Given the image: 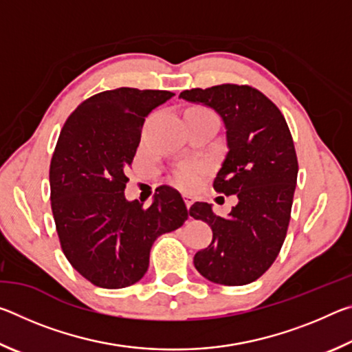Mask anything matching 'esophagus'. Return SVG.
<instances>
[{
  "label": "esophagus",
  "instance_id": "esophagus-1",
  "mask_svg": "<svg viewBox=\"0 0 352 352\" xmlns=\"http://www.w3.org/2000/svg\"><path fill=\"white\" fill-rule=\"evenodd\" d=\"M183 197H184V204H186V208L189 210V208L194 204V199L190 197V195H183Z\"/></svg>",
  "mask_w": 352,
  "mask_h": 352
}]
</instances>
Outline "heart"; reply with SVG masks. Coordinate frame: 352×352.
I'll use <instances>...</instances> for the list:
<instances>
[{"label": "heart", "mask_w": 352, "mask_h": 352, "mask_svg": "<svg viewBox=\"0 0 352 352\" xmlns=\"http://www.w3.org/2000/svg\"><path fill=\"white\" fill-rule=\"evenodd\" d=\"M201 170L204 169L197 164H183L175 170V183L183 189L192 188L194 184H197Z\"/></svg>", "instance_id": "1"}]
</instances>
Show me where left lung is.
<instances>
[{
    "mask_svg": "<svg viewBox=\"0 0 352 352\" xmlns=\"http://www.w3.org/2000/svg\"><path fill=\"white\" fill-rule=\"evenodd\" d=\"M180 99L210 107L222 118L226 146L214 189L236 195L226 217L195 201L189 216L212 230L208 248L194 256L201 276L223 285H243L269 270L281 250L290 220L298 160L290 130L278 107L247 85L194 88Z\"/></svg>",
    "mask_w": 352,
    "mask_h": 352,
    "instance_id": "8db88e82",
    "label": "left lung"
}]
</instances>
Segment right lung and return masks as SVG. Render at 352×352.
I'll return each instance as SVG.
<instances>
[{
    "instance_id": "obj_1",
    "label": "right lung",
    "mask_w": 352,
    "mask_h": 352,
    "mask_svg": "<svg viewBox=\"0 0 352 352\" xmlns=\"http://www.w3.org/2000/svg\"><path fill=\"white\" fill-rule=\"evenodd\" d=\"M172 96L127 87L94 94L71 113L58 136L50 168L57 234L69 264L98 287L138 283L157 237L188 219L180 192L169 186L158 188L148 208L124 194L142 124Z\"/></svg>"
}]
</instances>
